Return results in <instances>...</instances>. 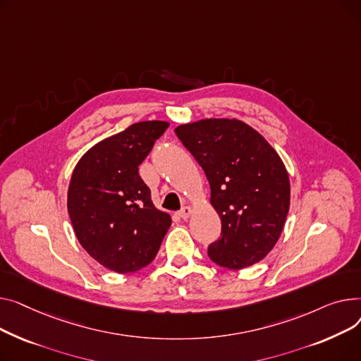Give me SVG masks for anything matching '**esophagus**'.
Instances as JSON below:
<instances>
[{
	"mask_svg": "<svg viewBox=\"0 0 361 361\" xmlns=\"http://www.w3.org/2000/svg\"><path fill=\"white\" fill-rule=\"evenodd\" d=\"M190 213H192V208L186 205V207H182V208L178 211V216H179L180 219L186 220V219L190 216Z\"/></svg>",
	"mask_w": 361,
	"mask_h": 361,
	"instance_id": "obj_1",
	"label": "esophagus"
}]
</instances>
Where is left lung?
<instances>
[{"instance_id":"8db88e82","label":"left lung","mask_w":361,"mask_h":361,"mask_svg":"<svg viewBox=\"0 0 361 361\" xmlns=\"http://www.w3.org/2000/svg\"><path fill=\"white\" fill-rule=\"evenodd\" d=\"M175 133L204 169L211 205L221 219L209 259L228 269L264 259L281 236L290 207L288 173L279 153L239 119H201Z\"/></svg>"}]
</instances>
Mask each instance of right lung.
<instances>
[{
  "instance_id": "right-lung-1",
  "label": "right lung",
  "mask_w": 361,
  "mask_h": 361,
  "mask_svg": "<svg viewBox=\"0 0 361 361\" xmlns=\"http://www.w3.org/2000/svg\"><path fill=\"white\" fill-rule=\"evenodd\" d=\"M169 123L144 121L102 140L77 163L68 214L80 245L111 271L135 272L150 264L172 224L157 209L138 166Z\"/></svg>"
}]
</instances>
